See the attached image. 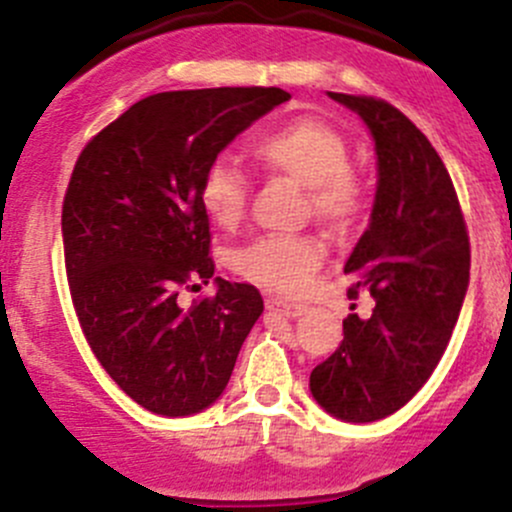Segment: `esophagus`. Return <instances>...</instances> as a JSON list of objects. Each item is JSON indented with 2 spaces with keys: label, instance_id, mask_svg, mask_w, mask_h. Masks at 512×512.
I'll list each match as a JSON object with an SVG mask.
<instances>
[{
  "label": "esophagus",
  "instance_id": "1",
  "mask_svg": "<svg viewBox=\"0 0 512 512\" xmlns=\"http://www.w3.org/2000/svg\"><path fill=\"white\" fill-rule=\"evenodd\" d=\"M266 308L276 310V313L286 315V318H298V315H303L305 310H308V305L295 303V300H286V298H278V295H273V298L266 300Z\"/></svg>",
  "mask_w": 512,
  "mask_h": 512
}]
</instances>
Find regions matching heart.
Here are the masks:
<instances>
[{
  "mask_svg": "<svg viewBox=\"0 0 512 512\" xmlns=\"http://www.w3.org/2000/svg\"><path fill=\"white\" fill-rule=\"evenodd\" d=\"M263 170L308 189L310 209L333 226H347L362 212L360 179L350 170V145L345 135L318 118H298L271 130L251 147ZM199 204L214 224H239L246 212L249 184L231 162L214 160L199 179ZM325 261L318 236L268 234L251 241L231 258L246 281L268 291L303 293Z\"/></svg>",
  "mask_w": 512,
  "mask_h": 512,
  "instance_id": "obj_1",
  "label": "heart"
}]
</instances>
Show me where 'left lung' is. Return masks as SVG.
<instances>
[{
	"instance_id": "8db88e82",
	"label": "left lung",
	"mask_w": 512,
	"mask_h": 512,
	"mask_svg": "<svg viewBox=\"0 0 512 512\" xmlns=\"http://www.w3.org/2000/svg\"><path fill=\"white\" fill-rule=\"evenodd\" d=\"M355 110L377 150L370 226L345 263L347 291L367 288L372 315L342 320L340 347L310 372V392L342 421H377L424 387L449 345L471 268V244L456 189L426 135L394 105L328 93Z\"/></svg>"
}]
</instances>
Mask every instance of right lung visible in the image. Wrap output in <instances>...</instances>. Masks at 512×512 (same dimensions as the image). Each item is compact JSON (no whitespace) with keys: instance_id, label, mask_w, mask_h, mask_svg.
<instances>
[{"instance_id":"right-lung-1","label":"right lung","mask_w":512,"mask_h":512,"mask_svg":"<svg viewBox=\"0 0 512 512\" xmlns=\"http://www.w3.org/2000/svg\"><path fill=\"white\" fill-rule=\"evenodd\" d=\"M288 98L261 86L155 93L78 155L61 212L73 308L103 370L147 412L217 402L263 313L249 283L217 278V295L187 310L177 295L214 276L202 172Z\"/></svg>"}]
</instances>
